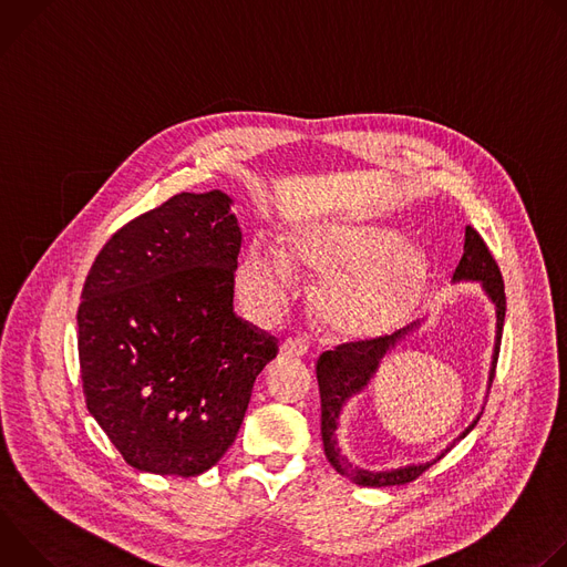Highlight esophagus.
<instances>
[{"mask_svg":"<svg viewBox=\"0 0 567 567\" xmlns=\"http://www.w3.org/2000/svg\"><path fill=\"white\" fill-rule=\"evenodd\" d=\"M307 350H309V343L305 339H287L280 346V354L287 359H300L307 354Z\"/></svg>","mask_w":567,"mask_h":567,"instance_id":"obj_1","label":"esophagus"}]
</instances>
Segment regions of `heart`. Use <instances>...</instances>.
Masks as SVG:
<instances>
[{
	"mask_svg": "<svg viewBox=\"0 0 567 567\" xmlns=\"http://www.w3.org/2000/svg\"><path fill=\"white\" fill-rule=\"evenodd\" d=\"M293 262L326 271L316 305L343 337L390 332L406 320L424 289L426 262L401 235L381 228H313L287 239ZM293 267L274 247H251L237 269V291L258 316L282 309Z\"/></svg>",
	"mask_w": 567,
	"mask_h": 567,
	"instance_id": "1",
	"label": "heart"
}]
</instances>
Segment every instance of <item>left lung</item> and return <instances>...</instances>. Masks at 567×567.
Returning <instances> with one entry per match:
<instances>
[{"label":"left lung","instance_id":"left-lung-1","mask_svg":"<svg viewBox=\"0 0 567 567\" xmlns=\"http://www.w3.org/2000/svg\"><path fill=\"white\" fill-rule=\"evenodd\" d=\"M453 280H480L482 289L487 291V296L496 305V348H494V361H492V372H489V385L496 374V363H498V352H501V341H503V326H505V282L503 274L498 269V262L494 260L489 247L484 245V239L473 226H466L464 233V254L460 258V265L455 267ZM420 322H413V326L396 330L390 337H377V339H365V341H350L341 343L334 350L322 352L316 361V379L320 388V435H322V446H326V455L332 462V466L346 475L350 482L361 484V487H394V484H406L417 480L429 466H433L437 460L426 462V464H411V466H401L392 471H365L359 466H352L348 457L341 455V449L337 446V426H339V415L343 406L348 403L350 396L359 394L377 372L379 363L383 357L401 341L406 339L409 332H413ZM482 415V413H480ZM480 415L471 422V426L453 440L444 453H449L460 440H464L475 424L480 422ZM442 453V455H444ZM440 455V457H442Z\"/></svg>","mask_w":567,"mask_h":567}]
</instances>
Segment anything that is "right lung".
<instances>
[{"label": "right lung", "instance_id": "add662e5", "mask_svg": "<svg viewBox=\"0 0 567 567\" xmlns=\"http://www.w3.org/2000/svg\"><path fill=\"white\" fill-rule=\"evenodd\" d=\"M241 230L221 190L179 193L118 228L78 307L87 409L123 460L193 477L235 442L278 341L233 311Z\"/></svg>", "mask_w": 567, "mask_h": 567}]
</instances>
